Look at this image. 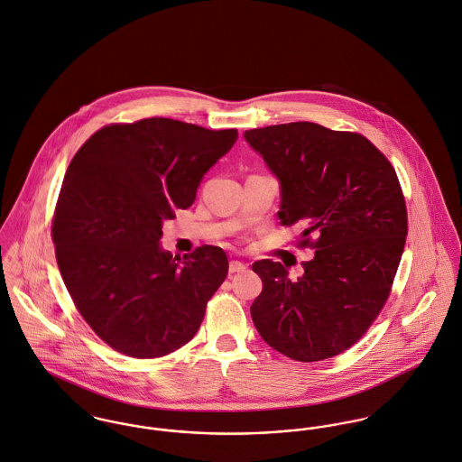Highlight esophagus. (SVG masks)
Returning a JSON list of instances; mask_svg holds the SVG:
<instances>
[{"label":"esophagus","mask_w":462,"mask_h":462,"mask_svg":"<svg viewBox=\"0 0 462 462\" xmlns=\"http://www.w3.org/2000/svg\"><path fill=\"white\" fill-rule=\"evenodd\" d=\"M245 270H247V266L240 261H231L229 263V273H240V272H245Z\"/></svg>","instance_id":"esophagus-1"}]
</instances>
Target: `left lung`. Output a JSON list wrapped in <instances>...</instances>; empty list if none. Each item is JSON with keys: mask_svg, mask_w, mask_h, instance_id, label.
Returning a JSON list of instances; mask_svg holds the SVG:
<instances>
[{"mask_svg": "<svg viewBox=\"0 0 462 462\" xmlns=\"http://www.w3.org/2000/svg\"><path fill=\"white\" fill-rule=\"evenodd\" d=\"M245 139L281 181L282 226H300L296 245L316 251L298 281L279 261L252 264L263 281L252 321L288 358L337 356L367 334L392 291L408 235L397 172L358 132L294 122Z\"/></svg>", "mask_w": 462, "mask_h": 462, "instance_id": "obj_1", "label": "left lung"}]
</instances>
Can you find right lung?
<instances>
[{
    "mask_svg": "<svg viewBox=\"0 0 462 462\" xmlns=\"http://www.w3.org/2000/svg\"><path fill=\"white\" fill-rule=\"evenodd\" d=\"M236 137V128L144 118L102 126L74 155L51 236L76 309L115 351L159 358L199 330L227 275L226 252L201 245L180 263L159 240Z\"/></svg>",
    "mask_w": 462,
    "mask_h": 462,
    "instance_id": "add662e5",
    "label": "right lung"
}]
</instances>
